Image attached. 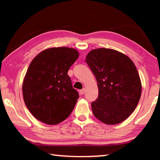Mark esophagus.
<instances>
[{"label":"esophagus","instance_id":"obj_1","mask_svg":"<svg viewBox=\"0 0 160 160\" xmlns=\"http://www.w3.org/2000/svg\"><path fill=\"white\" fill-rule=\"evenodd\" d=\"M85 89H82V90H81L80 91V94H85Z\"/></svg>","mask_w":160,"mask_h":160}]
</instances>
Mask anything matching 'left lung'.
Masks as SVG:
<instances>
[{"instance_id": "left-lung-1", "label": "left lung", "mask_w": 160, "mask_h": 160, "mask_svg": "<svg viewBox=\"0 0 160 160\" xmlns=\"http://www.w3.org/2000/svg\"><path fill=\"white\" fill-rule=\"evenodd\" d=\"M85 61L99 89L98 98L91 104L93 114L107 125L123 122L134 112L142 93L134 63L124 53L105 48L90 51Z\"/></svg>"}]
</instances>
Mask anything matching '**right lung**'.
I'll return each mask as SVG.
<instances>
[{
  "instance_id": "obj_1",
  "label": "right lung",
  "mask_w": 160,
  "mask_h": 160,
  "mask_svg": "<svg viewBox=\"0 0 160 160\" xmlns=\"http://www.w3.org/2000/svg\"><path fill=\"white\" fill-rule=\"evenodd\" d=\"M79 57L72 48L42 51L29 64L22 82V94L29 112L48 125H56L70 116L79 97L68 71Z\"/></svg>"
}]
</instances>
